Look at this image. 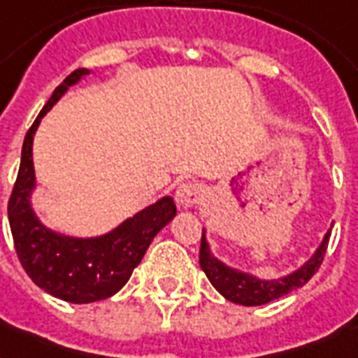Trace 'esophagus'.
Masks as SVG:
<instances>
[{
	"mask_svg": "<svg viewBox=\"0 0 358 358\" xmlns=\"http://www.w3.org/2000/svg\"><path fill=\"white\" fill-rule=\"evenodd\" d=\"M174 201L182 210H189L204 201V187L201 184H182L174 193Z\"/></svg>",
	"mask_w": 358,
	"mask_h": 358,
	"instance_id": "34e87169",
	"label": "esophagus"
}]
</instances>
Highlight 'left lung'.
Returning <instances> with one entry per match:
<instances>
[{
  "label": "left lung",
  "mask_w": 358,
  "mask_h": 358,
  "mask_svg": "<svg viewBox=\"0 0 358 358\" xmlns=\"http://www.w3.org/2000/svg\"><path fill=\"white\" fill-rule=\"evenodd\" d=\"M333 224L334 223H331V229H333ZM331 229L325 232L322 243L317 245L314 255L303 266L278 278H260L252 273L243 271V269H238V267H232L224 264L223 260H219L210 249V243L206 239V229H202L201 267L202 271L206 273L208 280L212 282L213 288L217 289L224 299L243 306L266 305L269 301L278 299V297L305 286L314 277V273L322 266L323 256L327 250Z\"/></svg>",
  "instance_id": "1"
}]
</instances>
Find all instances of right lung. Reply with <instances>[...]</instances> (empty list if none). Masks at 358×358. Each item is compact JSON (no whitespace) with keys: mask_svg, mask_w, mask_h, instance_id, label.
I'll list each match as a JSON object with an SVG mask.
<instances>
[{"mask_svg":"<svg viewBox=\"0 0 358 358\" xmlns=\"http://www.w3.org/2000/svg\"><path fill=\"white\" fill-rule=\"evenodd\" d=\"M92 70L78 69L53 91L29 128L22 146V162L8 201V224L20 264L33 282L57 299L83 305L108 299L128 282L148 245L176 215L171 196H162L119 227L92 238L61 234L42 223L33 210L36 189L33 139L44 115Z\"/></svg>","mask_w":358,"mask_h":358,"instance_id":"add662e5","label":"right lung"}]
</instances>
